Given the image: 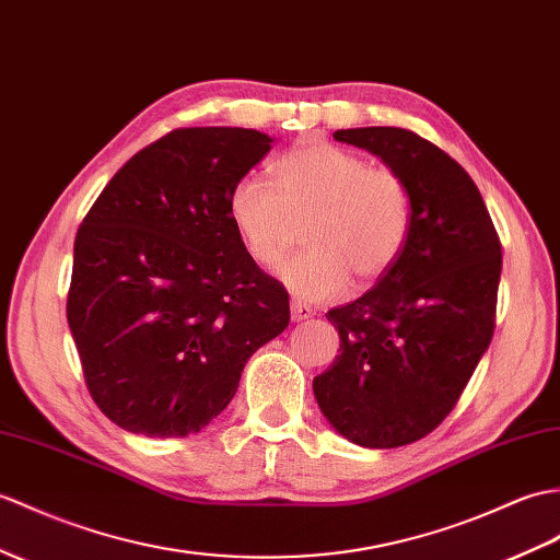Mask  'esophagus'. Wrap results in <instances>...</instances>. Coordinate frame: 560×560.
<instances>
[{"label": "esophagus", "mask_w": 560, "mask_h": 560, "mask_svg": "<svg viewBox=\"0 0 560 560\" xmlns=\"http://www.w3.org/2000/svg\"><path fill=\"white\" fill-rule=\"evenodd\" d=\"M312 315H315V310H312L307 303H303V301H293V303H291V319H293V322L310 319Z\"/></svg>", "instance_id": "esophagus-1"}]
</instances>
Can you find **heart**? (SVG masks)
Here are the masks:
<instances>
[{"label":"heart","instance_id":"heart-1","mask_svg":"<svg viewBox=\"0 0 560 560\" xmlns=\"http://www.w3.org/2000/svg\"><path fill=\"white\" fill-rule=\"evenodd\" d=\"M267 180L245 176L229 192V219L245 253L259 267H277L305 221L310 248L281 267V279L305 301L339 298L350 279H382L406 248L412 192L392 166L362 154L310 142L281 154Z\"/></svg>","mask_w":560,"mask_h":560}]
</instances>
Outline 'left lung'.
<instances>
[{"instance_id": "obj_1", "label": "left lung", "mask_w": 560, "mask_h": 560, "mask_svg": "<svg viewBox=\"0 0 560 560\" xmlns=\"http://www.w3.org/2000/svg\"><path fill=\"white\" fill-rule=\"evenodd\" d=\"M334 138L406 176L412 226L374 289L327 312L341 348L312 388L336 432L368 448H396L446 420L489 348L501 241L470 174L434 142L394 126Z\"/></svg>"}]
</instances>
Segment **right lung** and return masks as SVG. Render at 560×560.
I'll return each instance as SVG.
<instances>
[{
    "label": "right lung",
    "instance_id": "add662e5",
    "mask_svg": "<svg viewBox=\"0 0 560 560\" xmlns=\"http://www.w3.org/2000/svg\"><path fill=\"white\" fill-rule=\"evenodd\" d=\"M269 150L253 128H176L136 152L78 226L69 329L90 396L126 432L198 434L289 327V293L226 210Z\"/></svg>",
    "mask_w": 560,
    "mask_h": 560
}]
</instances>
